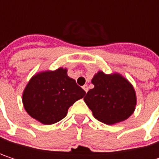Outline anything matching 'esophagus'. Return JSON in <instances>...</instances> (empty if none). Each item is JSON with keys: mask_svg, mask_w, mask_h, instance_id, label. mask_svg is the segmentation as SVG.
Masks as SVG:
<instances>
[{"mask_svg": "<svg viewBox=\"0 0 159 159\" xmlns=\"http://www.w3.org/2000/svg\"><path fill=\"white\" fill-rule=\"evenodd\" d=\"M83 89H84L85 92H87V91H88V85H87V84H84V85L83 86Z\"/></svg>", "mask_w": 159, "mask_h": 159, "instance_id": "1", "label": "esophagus"}]
</instances>
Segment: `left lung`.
I'll return each instance as SVG.
<instances>
[{
  "label": "left lung",
  "mask_w": 159,
  "mask_h": 159,
  "mask_svg": "<svg viewBox=\"0 0 159 159\" xmlns=\"http://www.w3.org/2000/svg\"><path fill=\"white\" fill-rule=\"evenodd\" d=\"M94 88L84 98L93 116L112 125L127 120L135 110L136 94L132 84L121 75L99 71L92 78Z\"/></svg>",
  "instance_id": "left-lung-1"
}]
</instances>
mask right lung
I'll return each instance as SVG.
<instances>
[{
    "mask_svg": "<svg viewBox=\"0 0 159 159\" xmlns=\"http://www.w3.org/2000/svg\"><path fill=\"white\" fill-rule=\"evenodd\" d=\"M84 95L75 80L67 75V69L61 67L35 75L27 83L22 100L33 119L50 125L62 120L68 109Z\"/></svg>",
    "mask_w": 159,
    "mask_h": 159,
    "instance_id": "add662e5",
    "label": "right lung"
}]
</instances>
